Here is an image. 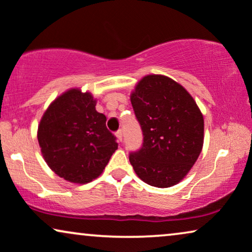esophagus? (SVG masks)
<instances>
[{
	"mask_svg": "<svg viewBox=\"0 0 252 252\" xmlns=\"http://www.w3.org/2000/svg\"><path fill=\"white\" fill-rule=\"evenodd\" d=\"M116 137L117 139H119V142H122V130H119V131L116 132Z\"/></svg>",
	"mask_w": 252,
	"mask_h": 252,
	"instance_id": "34e87169",
	"label": "esophagus"
}]
</instances>
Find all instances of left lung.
Masks as SVG:
<instances>
[{
    "instance_id": "left-lung-1",
    "label": "left lung",
    "mask_w": 252,
    "mask_h": 252,
    "mask_svg": "<svg viewBox=\"0 0 252 252\" xmlns=\"http://www.w3.org/2000/svg\"><path fill=\"white\" fill-rule=\"evenodd\" d=\"M130 101L142 126L144 143L131 153L137 176L157 188L181 182L204 144V117L192 96L175 80L147 75L136 84Z\"/></svg>"
}]
</instances>
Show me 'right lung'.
I'll use <instances>...</instances> for the list:
<instances>
[{"instance_id": "obj_1", "label": "right lung", "mask_w": 252, "mask_h": 252, "mask_svg": "<svg viewBox=\"0 0 252 252\" xmlns=\"http://www.w3.org/2000/svg\"><path fill=\"white\" fill-rule=\"evenodd\" d=\"M92 93L70 89L48 106L40 120L38 142L47 165L71 183L96 179L117 150L106 116L95 109Z\"/></svg>"}]
</instances>
